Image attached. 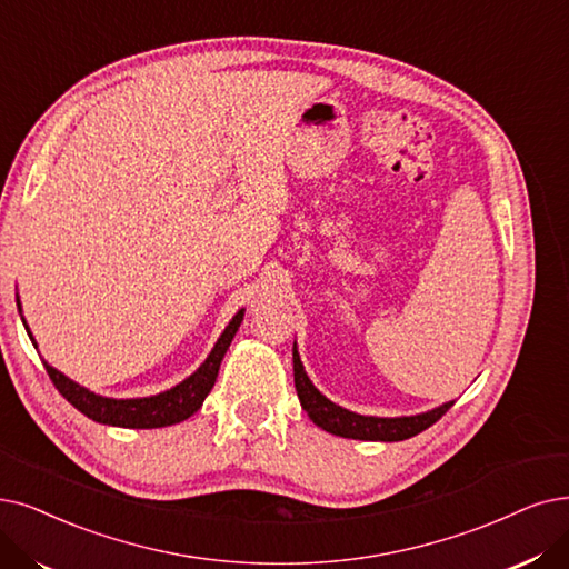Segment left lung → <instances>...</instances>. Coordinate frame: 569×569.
I'll use <instances>...</instances> for the list:
<instances>
[{
    "label": "left lung",
    "instance_id": "8db88e82",
    "mask_svg": "<svg viewBox=\"0 0 569 569\" xmlns=\"http://www.w3.org/2000/svg\"><path fill=\"white\" fill-rule=\"evenodd\" d=\"M293 385H297V392L301 399L303 411L310 416V420L322 427L336 437L346 439H361V441H403L411 439L427 427L435 425L441 416L448 413V408L456 401H448L435 411L411 416V418H369V416H357L346 408L336 406L325 395L315 390V385L303 371V363L299 359L297 346H293Z\"/></svg>",
    "mask_w": 569,
    "mask_h": 569
}]
</instances>
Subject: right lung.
<instances>
[{"label":"right lung","instance_id":"1","mask_svg":"<svg viewBox=\"0 0 569 569\" xmlns=\"http://www.w3.org/2000/svg\"><path fill=\"white\" fill-rule=\"evenodd\" d=\"M240 322H242V310L233 317L231 325L226 327V331L217 340L214 350L210 352L206 363H202V367L193 376H189L184 382H179L177 388H172L163 395L147 397V399H107V397L88 392L86 388H81V385L72 382L70 378L62 376L53 367H49L47 361H43V367H47V373H49L51 382L56 385V390L67 401H70L77 411H81L90 420L102 422V425H113V427H132V429L168 427V425H177L181 420L191 418L202 406V401H206V397L214 388V380L219 376V363H221L226 350H229ZM28 333H30V329H28ZM30 338H32V333H30ZM32 343H34V338H32Z\"/></svg>","mask_w":569,"mask_h":569}]
</instances>
